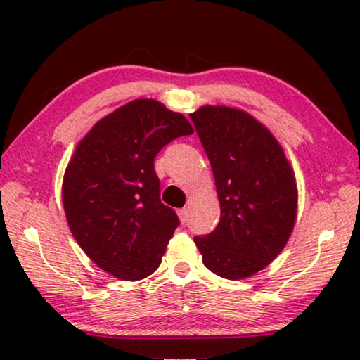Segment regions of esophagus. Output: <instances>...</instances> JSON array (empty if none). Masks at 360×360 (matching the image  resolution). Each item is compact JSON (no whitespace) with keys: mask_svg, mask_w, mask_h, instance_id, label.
I'll use <instances>...</instances> for the list:
<instances>
[{"mask_svg":"<svg viewBox=\"0 0 360 360\" xmlns=\"http://www.w3.org/2000/svg\"><path fill=\"white\" fill-rule=\"evenodd\" d=\"M179 218H180L181 223H185L186 218H188V210H186V208L179 210Z\"/></svg>","mask_w":360,"mask_h":360,"instance_id":"34e87169","label":"esophagus"}]
</instances>
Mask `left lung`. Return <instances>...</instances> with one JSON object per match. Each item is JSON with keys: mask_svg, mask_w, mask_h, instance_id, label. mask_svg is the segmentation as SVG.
Segmentation results:
<instances>
[{"mask_svg": "<svg viewBox=\"0 0 360 360\" xmlns=\"http://www.w3.org/2000/svg\"><path fill=\"white\" fill-rule=\"evenodd\" d=\"M213 169L221 219L195 238L205 267L243 280L267 267L297 223L293 167L270 129L248 111L205 105L190 115Z\"/></svg>", "mask_w": 360, "mask_h": 360, "instance_id": "1", "label": "left lung"}]
</instances>
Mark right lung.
I'll use <instances>...</instances> for the list:
<instances>
[{"label": "right lung", "mask_w": 360, "mask_h": 360, "mask_svg": "<svg viewBox=\"0 0 360 360\" xmlns=\"http://www.w3.org/2000/svg\"><path fill=\"white\" fill-rule=\"evenodd\" d=\"M190 121L164 103L141 98L101 117L75 147L62 181L68 228L98 267L142 280L162 262L179 218L160 201L154 157Z\"/></svg>", "instance_id": "1"}]
</instances>
